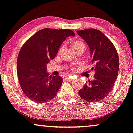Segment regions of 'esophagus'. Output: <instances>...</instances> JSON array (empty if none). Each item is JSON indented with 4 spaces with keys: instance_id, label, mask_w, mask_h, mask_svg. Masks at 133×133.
I'll list each match as a JSON object with an SVG mask.
<instances>
[{
    "instance_id": "1",
    "label": "esophagus",
    "mask_w": 133,
    "mask_h": 133,
    "mask_svg": "<svg viewBox=\"0 0 133 133\" xmlns=\"http://www.w3.org/2000/svg\"><path fill=\"white\" fill-rule=\"evenodd\" d=\"M65 79H66L67 80H68V81L74 80V78L71 77V76H66V77H65Z\"/></svg>"
}]
</instances>
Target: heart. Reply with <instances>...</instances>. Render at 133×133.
Wrapping results in <instances>:
<instances>
[{"mask_svg":"<svg viewBox=\"0 0 133 133\" xmlns=\"http://www.w3.org/2000/svg\"><path fill=\"white\" fill-rule=\"evenodd\" d=\"M70 45H71L72 49H73L75 52H77V50H80V49H83L84 50H85V49H86V45H85L84 42L78 39L72 41L70 42ZM63 48V46H61V47H60L59 50V52H61Z\"/></svg>","mask_w":133,"mask_h":133,"instance_id":"1","label":"heart"}]
</instances>
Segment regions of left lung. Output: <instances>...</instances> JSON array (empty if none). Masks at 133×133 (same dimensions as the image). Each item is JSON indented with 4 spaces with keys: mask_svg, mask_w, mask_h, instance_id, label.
<instances>
[{
    "mask_svg": "<svg viewBox=\"0 0 133 133\" xmlns=\"http://www.w3.org/2000/svg\"><path fill=\"white\" fill-rule=\"evenodd\" d=\"M89 46L94 79L89 81L78 92L83 100L98 102L110 93L117 78L119 60L114 44L102 31L94 28L77 31Z\"/></svg>",
    "mask_w": 133,
    "mask_h": 133,
    "instance_id": "1",
    "label": "left lung"
}]
</instances>
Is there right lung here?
I'll use <instances>...</instances> for the list:
<instances>
[{"label":"right lung","mask_w":133,"mask_h":133,"mask_svg":"<svg viewBox=\"0 0 133 133\" xmlns=\"http://www.w3.org/2000/svg\"><path fill=\"white\" fill-rule=\"evenodd\" d=\"M71 30L44 28L30 37L21 48L17 60L19 84L25 95L36 103H45L56 96L63 78L49 76L47 64L54 59Z\"/></svg>","instance_id":"add662e5"}]
</instances>
